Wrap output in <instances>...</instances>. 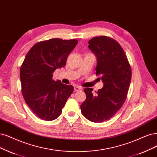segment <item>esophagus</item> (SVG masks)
<instances>
[{
	"label": "esophagus",
	"instance_id": "obj_1",
	"mask_svg": "<svg viewBox=\"0 0 157 157\" xmlns=\"http://www.w3.org/2000/svg\"><path fill=\"white\" fill-rule=\"evenodd\" d=\"M83 90V89L81 87V86H74V90L75 92H78V91H82Z\"/></svg>",
	"mask_w": 157,
	"mask_h": 157
}]
</instances>
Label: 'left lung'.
Wrapping results in <instances>:
<instances>
[{
    "label": "left lung",
    "instance_id": "8db88e82",
    "mask_svg": "<svg viewBox=\"0 0 157 157\" xmlns=\"http://www.w3.org/2000/svg\"><path fill=\"white\" fill-rule=\"evenodd\" d=\"M88 43L96 57V74L101 76L103 87L94 94L92 89H85L86 98L81 111L92 122H102L111 118L123 105L131 83V68L117 40L100 36L91 39Z\"/></svg>",
    "mask_w": 157,
    "mask_h": 157
}]
</instances>
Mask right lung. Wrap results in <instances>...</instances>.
Here are the masks:
<instances>
[{
    "instance_id": "right-lung-1",
    "label": "right lung",
    "mask_w": 157,
    "mask_h": 157,
    "mask_svg": "<svg viewBox=\"0 0 157 157\" xmlns=\"http://www.w3.org/2000/svg\"><path fill=\"white\" fill-rule=\"evenodd\" d=\"M76 39H52L34 44L20 69L21 91L27 105L43 120H56L74 91L72 85L52 79L57 68L66 65Z\"/></svg>"
}]
</instances>
